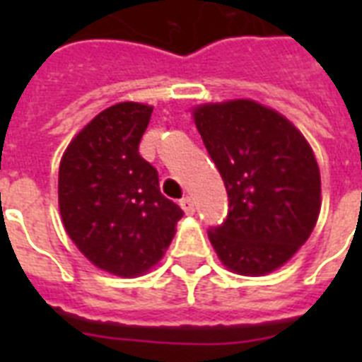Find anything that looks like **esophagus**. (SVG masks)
<instances>
[{"instance_id": "34e87169", "label": "esophagus", "mask_w": 362, "mask_h": 362, "mask_svg": "<svg viewBox=\"0 0 362 362\" xmlns=\"http://www.w3.org/2000/svg\"><path fill=\"white\" fill-rule=\"evenodd\" d=\"M180 206H182V210L186 212V216H193V214H195V203H193L192 197H184V199H182Z\"/></svg>"}]
</instances>
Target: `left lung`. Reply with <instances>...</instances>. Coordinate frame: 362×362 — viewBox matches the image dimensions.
<instances>
[{"label":"left lung","instance_id":"8db88e82","mask_svg":"<svg viewBox=\"0 0 362 362\" xmlns=\"http://www.w3.org/2000/svg\"><path fill=\"white\" fill-rule=\"evenodd\" d=\"M192 116L229 195L227 220L209 231L212 247L235 274L274 272L320 218L314 150L286 116L253 99L197 105Z\"/></svg>","mask_w":362,"mask_h":362}]
</instances>
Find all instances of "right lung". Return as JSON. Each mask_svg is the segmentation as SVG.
Wrapping results in <instances>:
<instances>
[{"instance_id":"add662e5","label":"right lung","mask_w":362,"mask_h":362,"mask_svg":"<svg viewBox=\"0 0 362 362\" xmlns=\"http://www.w3.org/2000/svg\"><path fill=\"white\" fill-rule=\"evenodd\" d=\"M153 107L116 103L82 127L59 161L65 233L98 269L136 278L163 259L184 212L159 192L158 170L139 156Z\"/></svg>"}]
</instances>
